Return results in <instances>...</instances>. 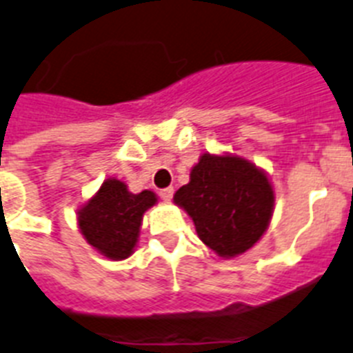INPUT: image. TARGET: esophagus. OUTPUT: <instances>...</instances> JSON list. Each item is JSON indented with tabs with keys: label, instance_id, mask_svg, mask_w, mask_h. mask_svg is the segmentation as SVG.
<instances>
[{
	"label": "esophagus",
	"instance_id": "obj_1",
	"mask_svg": "<svg viewBox=\"0 0 353 353\" xmlns=\"http://www.w3.org/2000/svg\"><path fill=\"white\" fill-rule=\"evenodd\" d=\"M159 194H161V198H162V200L165 201V203H170L171 198H173V188H165V189H162V191L159 192Z\"/></svg>",
	"mask_w": 353,
	"mask_h": 353
}]
</instances>
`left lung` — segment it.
Here are the masks:
<instances>
[{"label": "left lung", "instance_id": "left-lung-1", "mask_svg": "<svg viewBox=\"0 0 353 353\" xmlns=\"http://www.w3.org/2000/svg\"><path fill=\"white\" fill-rule=\"evenodd\" d=\"M173 201L192 219L203 245L218 257L234 259L254 248L270 227L275 189L254 162L234 153L207 152Z\"/></svg>", "mask_w": 353, "mask_h": 353}]
</instances>
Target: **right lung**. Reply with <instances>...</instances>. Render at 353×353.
Instances as JSON below:
<instances>
[{"label":"right lung","mask_w":353,"mask_h":353,"mask_svg":"<svg viewBox=\"0 0 353 353\" xmlns=\"http://www.w3.org/2000/svg\"><path fill=\"white\" fill-rule=\"evenodd\" d=\"M159 198L153 191L134 194L128 185L117 179H107L94 196L80 205L77 212L78 230L87 245L110 261H125L134 254L139 243L144 212Z\"/></svg>","instance_id":"add662e5"}]
</instances>
